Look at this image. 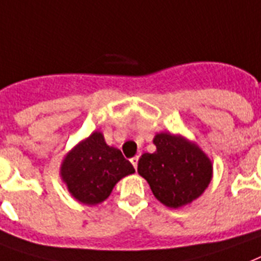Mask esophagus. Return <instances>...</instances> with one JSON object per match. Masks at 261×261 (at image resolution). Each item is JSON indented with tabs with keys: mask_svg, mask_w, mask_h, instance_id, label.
Listing matches in <instances>:
<instances>
[{
	"mask_svg": "<svg viewBox=\"0 0 261 261\" xmlns=\"http://www.w3.org/2000/svg\"><path fill=\"white\" fill-rule=\"evenodd\" d=\"M131 164H133V166H134V169L137 170V167H138V161H139V156H134V158H131Z\"/></svg>",
	"mask_w": 261,
	"mask_h": 261,
	"instance_id": "esophagus-1",
	"label": "esophagus"
}]
</instances>
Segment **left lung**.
I'll return each mask as SVG.
<instances>
[{"instance_id": "left-lung-1", "label": "left lung", "mask_w": 261, "mask_h": 261, "mask_svg": "<svg viewBox=\"0 0 261 261\" xmlns=\"http://www.w3.org/2000/svg\"><path fill=\"white\" fill-rule=\"evenodd\" d=\"M156 150L138 161V173L147 181L156 200L169 207H181L204 193L213 166L202 150L181 135L156 134Z\"/></svg>"}]
</instances>
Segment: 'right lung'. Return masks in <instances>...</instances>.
Returning <instances> with one entry per match:
<instances>
[{
    "label": "right lung",
    "mask_w": 261,
    "mask_h": 261,
    "mask_svg": "<svg viewBox=\"0 0 261 261\" xmlns=\"http://www.w3.org/2000/svg\"><path fill=\"white\" fill-rule=\"evenodd\" d=\"M133 173V165L120 150L106 143L100 131H94L77 143L65 155L60 167L61 179L71 196L86 205L107 200L116 182Z\"/></svg>",
    "instance_id": "add662e5"
}]
</instances>
